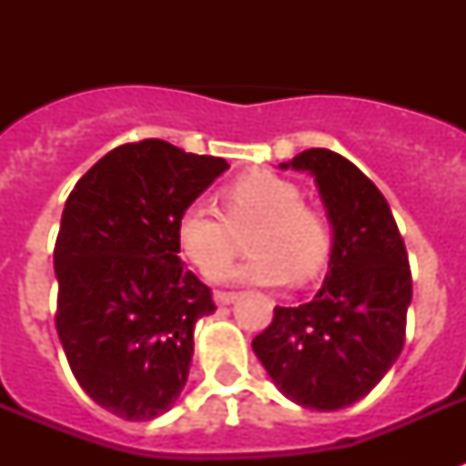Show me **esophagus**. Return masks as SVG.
Listing matches in <instances>:
<instances>
[{
	"label": "esophagus",
	"mask_w": 466,
	"mask_h": 466,
	"mask_svg": "<svg viewBox=\"0 0 466 466\" xmlns=\"http://www.w3.org/2000/svg\"><path fill=\"white\" fill-rule=\"evenodd\" d=\"M212 298H215V302H218V305H232L234 299L239 298V295H237V292H227V290H215V295H212Z\"/></svg>",
	"instance_id": "34e87169"
}]
</instances>
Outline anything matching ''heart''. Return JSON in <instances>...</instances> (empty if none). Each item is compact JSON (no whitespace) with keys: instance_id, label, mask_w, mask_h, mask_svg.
Listing matches in <instances>:
<instances>
[{"instance_id":"1","label":"heart","mask_w":466,"mask_h":466,"mask_svg":"<svg viewBox=\"0 0 466 466\" xmlns=\"http://www.w3.org/2000/svg\"><path fill=\"white\" fill-rule=\"evenodd\" d=\"M225 215L210 203L196 200L183 208L176 237L183 254L200 270L218 268L231 258L236 232H252L247 262L212 273L215 280L283 285L309 283L324 268L331 251V229L324 215L302 203V190L273 171H248L222 188Z\"/></svg>"}]
</instances>
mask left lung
<instances>
[{
	"mask_svg": "<svg viewBox=\"0 0 466 466\" xmlns=\"http://www.w3.org/2000/svg\"><path fill=\"white\" fill-rule=\"evenodd\" d=\"M288 167L319 186L333 227L329 273L311 302L276 307L251 346L285 397L336 411L365 397L404 348L409 254L390 205L353 161L317 147Z\"/></svg>",
	"mask_w": 466,
	"mask_h": 466,
	"instance_id": "obj_1",
	"label": "left lung"
}]
</instances>
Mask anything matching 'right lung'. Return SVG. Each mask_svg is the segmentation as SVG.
Instances as JSON below:
<instances>
[{
	"instance_id": "1",
	"label": "right lung",
	"mask_w": 466,
	"mask_h": 466,
	"mask_svg": "<svg viewBox=\"0 0 466 466\" xmlns=\"http://www.w3.org/2000/svg\"><path fill=\"white\" fill-rule=\"evenodd\" d=\"M227 168L155 137L127 142L65 203L55 326L79 387L118 419H157L188 380L193 326L215 302L178 258L176 222Z\"/></svg>"
}]
</instances>
